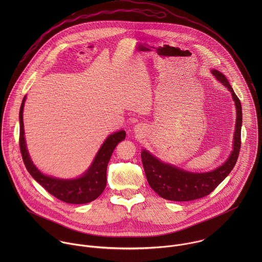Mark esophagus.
Instances as JSON below:
<instances>
[{
  "label": "esophagus",
  "mask_w": 262,
  "mask_h": 262,
  "mask_svg": "<svg viewBox=\"0 0 262 262\" xmlns=\"http://www.w3.org/2000/svg\"><path fill=\"white\" fill-rule=\"evenodd\" d=\"M134 131H135V133H138V134L142 133V131H143V126L140 125V124L136 125V126L134 127Z\"/></svg>",
  "instance_id": "34e87169"
}]
</instances>
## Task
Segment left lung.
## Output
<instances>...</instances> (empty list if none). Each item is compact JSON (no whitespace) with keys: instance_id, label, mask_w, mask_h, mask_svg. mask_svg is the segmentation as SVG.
Returning <instances> with one entry per match:
<instances>
[{"instance_id":"obj_1","label":"left lung","mask_w":262,"mask_h":262,"mask_svg":"<svg viewBox=\"0 0 262 262\" xmlns=\"http://www.w3.org/2000/svg\"><path fill=\"white\" fill-rule=\"evenodd\" d=\"M213 75L223 83L232 94L236 107V125L233 150L222 165L210 172H189L177 166L164 163L150 154L147 150L141 152L143 168L151 188L161 198L176 202H187L201 199L211 193L236 164L241 147L242 107L228 79L222 73L212 70Z\"/></svg>"}]
</instances>
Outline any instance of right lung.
<instances>
[{"label":"right lung","mask_w":262,"mask_h":262,"mask_svg":"<svg viewBox=\"0 0 262 262\" xmlns=\"http://www.w3.org/2000/svg\"><path fill=\"white\" fill-rule=\"evenodd\" d=\"M26 97H24L20 113V150L24 164L39 185L44 187L49 193L56 199L69 204H86L96 200L105 189L107 185V166L111 158L113 151L119 142L125 139L126 132L120 130L111 134L103 143L98 151L92 165L79 178L75 180H61L45 176L39 171L33 164L24 137V124H23V110Z\"/></svg>","instance_id":"add662e5"}]
</instances>
